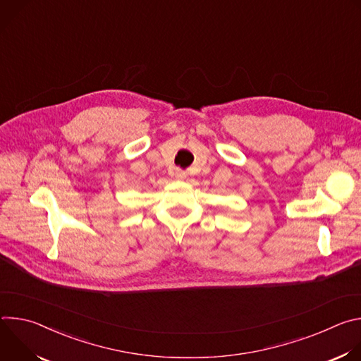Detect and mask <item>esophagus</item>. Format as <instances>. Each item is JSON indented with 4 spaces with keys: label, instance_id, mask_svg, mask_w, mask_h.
Returning a JSON list of instances; mask_svg holds the SVG:
<instances>
[{
    "label": "esophagus",
    "instance_id": "34e87169",
    "mask_svg": "<svg viewBox=\"0 0 361 361\" xmlns=\"http://www.w3.org/2000/svg\"><path fill=\"white\" fill-rule=\"evenodd\" d=\"M174 177H176L177 180H185L187 173H185V171H183V170H180V169H177V170L174 171Z\"/></svg>",
    "mask_w": 361,
    "mask_h": 361
}]
</instances>
